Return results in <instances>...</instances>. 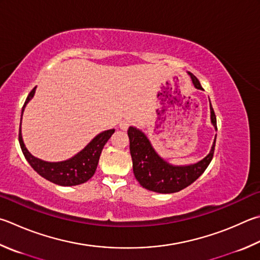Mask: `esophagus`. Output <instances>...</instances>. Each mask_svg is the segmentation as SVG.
Masks as SVG:
<instances>
[{"label": "esophagus", "instance_id": "esophagus-1", "mask_svg": "<svg viewBox=\"0 0 260 260\" xmlns=\"http://www.w3.org/2000/svg\"><path fill=\"white\" fill-rule=\"evenodd\" d=\"M132 124H133V121H132V120L124 119V120H121L119 122V127L122 131H126V129H128L129 126H132Z\"/></svg>", "mask_w": 260, "mask_h": 260}]
</instances>
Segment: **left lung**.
Segmentation results:
<instances>
[{
	"label": "left lung",
	"mask_w": 260,
	"mask_h": 260,
	"mask_svg": "<svg viewBox=\"0 0 260 260\" xmlns=\"http://www.w3.org/2000/svg\"><path fill=\"white\" fill-rule=\"evenodd\" d=\"M193 84L198 89H202L201 85L194 75H191ZM211 122L217 129L215 111L210 105ZM129 138V151L133 161V172L135 178L146 190L158 193H175L187 187L197 181L209 166L215 152L216 139L209 154L205 159L194 165L175 167L155 153L145 135L134 127L127 131Z\"/></svg>",
	"instance_id": "8db88e82"
}]
</instances>
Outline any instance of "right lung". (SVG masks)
Returning a JSON list of instances; mask_svg holds the SVG:
<instances>
[{
    "label": "right lung",
    "mask_w": 260,
    "mask_h": 260,
    "mask_svg": "<svg viewBox=\"0 0 260 260\" xmlns=\"http://www.w3.org/2000/svg\"><path fill=\"white\" fill-rule=\"evenodd\" d=\"M35 88L36 87L32 88L30 93L28 94L25 105L22 107L21 117L25 106L34 96ZM114 133L115 129L102 132V133L95 136L91 142L85 146V149H83L81 152L77 153L72 159L61 162H46L32 157L25 148V145H23L20 128H19V143H20L21 151L27 159V161L29 162L32 169L36 173H39L42 177L46 178L52 183L58 184V185L73 186L87 182L94 175L103 146H105L108 140L111 138V135Z\"/></svg>",
    "instance_id": "1"
}]
</instances>
